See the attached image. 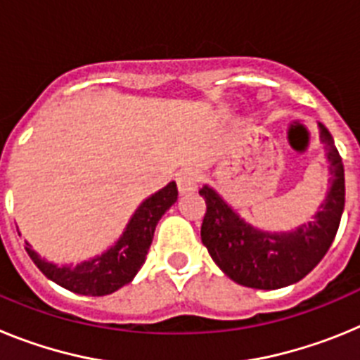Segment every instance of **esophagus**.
I'll list each match as a JSON object with an SVG mask.
<instances>
[{"mask_svg":"<svg viewBox=\"0 0 360 360\" xmlns=\"http://www.w3.org/2000/svg\"><path fill=\"white\" fill-rule=\"evenodd\" d=\"M176 186L180 195L195 193L196 187H198V173L195 169H191V167H186V169L176 174Z\"/></svg>","mask_w":360,"mask_h":360,"instance_id":"34e87169","label":"esophagus"}]
</instances>
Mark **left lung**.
<instances>
[{
  "instance_id": "left-lung-1",
  "label": "left lung",
  "mask_w": 360,
  "mask_h": 360,
  "mask_svg": "<svg viewBox=\"0 0 360 360\" xmlns=\"http://www.w3.org/2000/svg\"><path fill=\"white\" fill-rule=\"evenodd\" d=\"M319 139L330 162V189L319 211L308 224L290 232H266L252 227L212 187L200 196L207 211L202 243L216 265L238 285L276 290L303 279L328 252L345 211V167L330 131L319 124Z\"/></svg>"
}]
</instances>
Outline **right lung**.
I'll return each mask as SVG.
<instances>
[{"label":"right lung","mask_w":360,"mask_h":360,"mask_svg":"<svg viewBox=\"0 0 360 360\" xmlns=\"http://www.w3.org/2000/svg\"><path fill=\"white\" fill-rule=\"evenodd\" d=\"M176 184L169 182L164 189L146 198L139 205L115 245H111L101 256L91 257L79 265L57 266L49 263L36 250H32L28 241H25V249L37 269L66 290L82 295L113 294L124 285L131 283L136 272L144 265L158 219L176 202Z\"/></svg>","instance_id":"obj_1"}]
</instances>
